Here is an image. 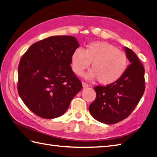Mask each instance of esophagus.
I'll use <instances>...</instances> for the list:
<instances>
[{
  "mask_svg": "<svg viewBox=\"0 0 157 157\" xmlns=\"http://www.w3.org/2000/svg\"><path fill=\"white\" fill-rule=\"evenodd\" d=\"M82 87H84V88L87 87L88 86H89V85L87 84V83L85 82H82Z\"/></svg>",
  "mask_w": 157,
  "mask_h": 157,
  "instance_id": "34e87169",
  "label": "esophagus"
}]
</instances>
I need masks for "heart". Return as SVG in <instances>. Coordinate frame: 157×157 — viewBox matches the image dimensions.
Here are the masks:
<instances>
[{"instance_id":"obj_1","label":"heart","mask_w":157,"mask_h":157,"mask_svg":"<svg viewBox=\"0 0 157 157\" xmlns=\"http://www.w3.org/2000/svg\"><path fill=\"white\" fill-rule=\"evenodd\" d=\"M91 64L92 70L85 78H97L102 85H110L122 77L127 69V55L113 44L105 41H94L85 50L76 48L71 55V67L76 75H81Z\"/></svg>"}]
</instances>
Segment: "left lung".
<instances>
[{"label": "left lung", "instance_id": "obj_1", "mask_svg": "<svg viewBox=\"0 0 157 157\" xmlns=\"http://www.w3.org/2000/svg\"><path fill=\"white\" fill-rule=\"evenodd\" d=\"M131 64L119 81L106 86H95L96 98L89 107L95 120L115 124L126 119L138 104L145 91L144 68L132 49L125 47Z\"/></svg>", "mask_w": 157, "mask_h": 157}]
</instances>
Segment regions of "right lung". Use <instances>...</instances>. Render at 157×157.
Instances as JSON below:
<instances>
[{
    "label": "right lung",
    "instance_id": "1",
    "mask_svg": "<svg viewBox=\"0 0 157 157\" xmlns=\"http://www.w3.org/2000/svg\"><path fill=\"white\" fill-rule=\"evenodd\" d=\"M79 47L72 36H53L34 43L18 66L17 91L25 105L43 119L62 116L82 87L71 55Z\"/></svg>",
    "mask_w": 157,
    "mask_h": 157
}]
</instances>
